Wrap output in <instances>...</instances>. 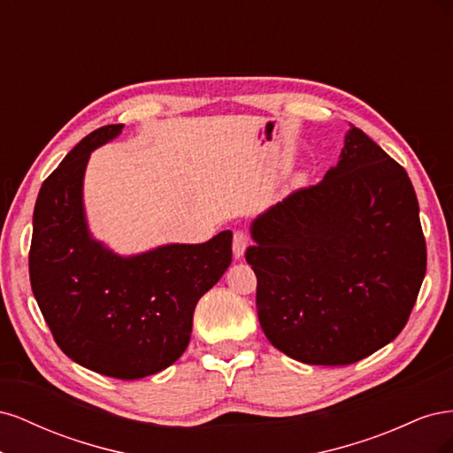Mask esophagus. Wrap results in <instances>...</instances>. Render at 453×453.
Segmentation results:
<instances>
[{"label":"esophagus","mask_w":453,"mask_h":453,"mask_svg":"<svg viewBox=\"0 0 453 453\" xmlns=\"http://www.w3.org/2000/svg\"><path fill=\"white\" fill-rule=\"evenodd\" d=\"M248 243H250L248 234H245V232H242V230H236L234 238H232V253H234V258L243 257L245 250H248Z\"/></svg>","instance_id":"34e87169"}]
</instances>
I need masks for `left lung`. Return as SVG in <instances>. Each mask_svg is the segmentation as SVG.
I'll return each mask as SVG.
<instances>
[{
  "label": "left lung",
  "mask_w": 453,
  "mask_h": 453,
  "mask_svg": "<svg viewBox=\"0 0 453 453\" xmlns=\"http://www.w3.org/2000/svg\"><path fill=\"white\" fill-rule=\"evenodd\" d=\"M251 238L260 326L306 365H351L389 344L427 268L412 181L353 125L323 181L258 215Z\"/></svg>",
  "instance_id": "obj_1"
}]
</instances>
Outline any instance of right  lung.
Wrapping results in <instances>:
<instances>
[{
    "label": "right lung",
    "instance_id": "obj_1",
    "mask_svg": "<svg viewBox=\"0 0 453 453\" xmlns=\"http://www.w3.org/2000/svg\"><path fill=\"white\" fill-rule=\"evenodd\" d=\"M122 132L81 140L41 185L34 210L30 281L58 348L94 372L138 380L181 357L203 293L232 260V232L120 257L87 226L83 177L90 153Z\"/></svg>",
    "mask_w": 453,
    "mask_h": 453
}]
</instances>
